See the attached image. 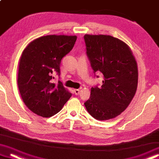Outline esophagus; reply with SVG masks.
I'll return each mask as SVG.
<instances>
[{
    "label": "esophagus",
    "instance_id": "34e87169",
    "mask_svg": "<svg viewBox=\"0 0 159 159\" xmlns=\"http://www.w3.org/2000/svg\"><path fill=\"white\" fill-rule=\"evenodd\" d=\"M80 92V89H74V93L75 95H79Z\"/></svg>",
    "mask_w": 159,
    "mask_h": 159
}]
</instances>
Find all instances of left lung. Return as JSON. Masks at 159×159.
<instances>
[{
	"label": "left lung",
	"instance_id": "obj_1",
	"mask_svg": "<svg viewBox=\"0 0 159 159\" xmlns=\"http://www.w3.org/2000/svg\"><path fill=\"white\" fill-rule=\"evenodd\" d=\"M84 40L93 73L101 72L103 78L102 86L91 88L84 105L96 119H111L125 111L135 96L139 77L136 61L129 46L111 35L86 34Z\"/></svg>",
	"mask_w": 159,
	"mask_h": 159
}]
</instances>
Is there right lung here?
Instances as JSON below:
<instances>
[{"label":"right lung","mask_w":159,"mask_h":159,"mask_svg":"<svg viewBox=\"0 0 159 159\" xmlns=\"http://www.w3.org/2000/svg\"><path fill=\"white\" fill-rule=\"evenodd\" d=\"M75 35H49L30 42L19 61L18 86L25 106L35 114L48 118L58 113L71 96L62 83H52L60 75L61 59L71 51Z\"/></svg>","instance_id":"right-lung-1"}]
</instances>
